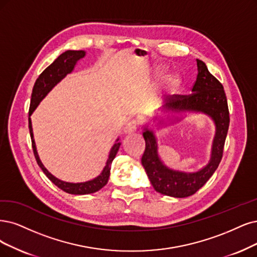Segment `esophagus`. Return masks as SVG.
Returning <instances> with one entry per match:
<instances>
[{
  "label": "esophagus",
  "instance_id": "esophagus-1",
  "mask_svg": "<svg viewBox=\"0 0 257 257\" xmlns=\"http://www.w3.org/2000/svg\"><path fill=\"white\" fill-rule=\"evenodd\" d=\"M137 121L136 120H131L129 121L127 125L123 128V132H125L126 135H131L134 134V132L137 130Z\"/></svg>",
  "mask_w": 257,
  "mask_h": 257
}]
</instances>
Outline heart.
I'll return each instance as SVG.
<instances>
[{
    "label": "heart",
    "mask_w": 257,
    "mask_h": 257,
    "mask_svg": "<svg viewBox=\"0 0 257 257\" xmlns=\"http://www.w3.org/2000/svg\"><path fill=\"white\" fill-rule=\"evenodd\" d=\"M179 81H180V76L178 73H169L163 79V82L167 88L176 87V85L179 83Z\"/></svg>",
    "instance_id": "b5f03b06"
}]
</instances>
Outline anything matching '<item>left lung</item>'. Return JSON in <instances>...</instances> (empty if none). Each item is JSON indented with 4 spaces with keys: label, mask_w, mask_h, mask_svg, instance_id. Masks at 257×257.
<instances>
[{
    "label": "left lung",
    "mask_w": 257,
    "mask_h": 257,
    "mask_svg": "<svg viewBox=\"0 0 257 257\" xmlns=\"http://www.w3.org/2000/svg\"><path fill=\"white\" fill-rule=\"evenodd\" d=\"M196 61L198 74L192 94L167 96V102L161 109L164 115L156 116L153 120H157V126L161 127L181 120L182 114L186 112L203 113L211 117L215 125V136L208 163L192 173L168 167L159 156L158 139L155 131L148 125L143 127L146 148L142 157V165L145 168L151 185L158 193L175 198L194 195L213 176L222 158L230 123L229 109L222 84L208 72L203 61L199 59ZM176 113L178 115L176 116Z\"/></svg>",
    "instance_id": "obj_1"
}]
</instances>
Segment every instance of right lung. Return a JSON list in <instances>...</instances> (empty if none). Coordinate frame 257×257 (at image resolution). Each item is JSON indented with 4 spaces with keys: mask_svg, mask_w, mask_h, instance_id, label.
Masks as SVG:
<instances>
[{
    "mask_svg": "<svg viewBox=\"0 0 257 257\" xmlns=\"http://www.w3.org/2000/svg\"><path fill=\"white\" fill-rule=\"evenodd\" d=\"M84 56H85L84 51H66V52L62 53L58 57V58H57L50 66H47V68L40 74L39 77H38V79L36 80L34 89H33L31 107H30V116H28V127H30L32 145H33L34 155H35L38 165L40 166V168L42 169V172L45 174V176L49 178L56 186H58L65 193L72 194V195H87V194L98 192L100 188H102L108 183L112 161L114 160V158H115L117 151L119 149V146H120L119 138L116 139L115 144H114L112 146V148L110 149L106 165H104L103 169L101 170V173L97 177H95L94 179L89 180V181H85V182H79V183L65 182L58 178H56L55 176H53L42 164L41 160L39 158V155H38L36 143H35L31 115L36 110V108L39 106V103L43 100V98L46 96V95L53 90L55 85L57 83H59L66 75L72 73L73 70L75 69L76 63H77L80 59H82Z\"/></svg>",
    "mask_w": 257,
    "mask_h": 257,
    "instance_id": "obj_1",
    "label": "right lung"
}]
</instances>
